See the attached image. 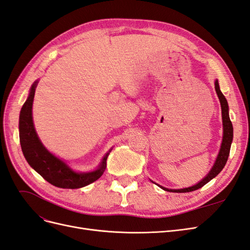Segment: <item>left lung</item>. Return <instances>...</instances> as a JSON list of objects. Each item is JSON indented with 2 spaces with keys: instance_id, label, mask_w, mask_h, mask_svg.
<instances>
[{
  "instance_id": "obj_1",
  "label": "left lung",
  "mask_w": 250,
  "mask_h": 250,
  "mask_svg": "<svg viewBox=\"0 0 250 250\" xmlns=\"http://www.w3.org/2000/svg\"><path fill=\"white\" fill-rule=\"evenodd\" d=\"M215 89H216L217 96L219 98V101H220V105H221L223 138H222L221 147H220V150H219V153L217 155L214 166L211 167L210 171L207 174V176H204V178H202L198 184H196V185H194L192 187H188V188H167L162 187V186L156 184L158 187L162 188L163 190L168 191V192H173V193H187V192H192L195 190H198V188H202L204 185H207L208 181L215 178L218 174L222 171L226 162H228L231 142H232V138H233V128H232V124L230 122L229 115V103H228V100L225 99L224 95L220 90V86H219L218 80H215Z\"/></svg>"
}]
</instances>
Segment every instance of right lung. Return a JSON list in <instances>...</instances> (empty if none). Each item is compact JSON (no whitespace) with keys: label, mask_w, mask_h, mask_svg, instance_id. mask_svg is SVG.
<instances>
[{"label":"right lung","mask_w":250,"mask_h":250,"mask_svg":"<svg viewBox=\"0 0 250 250\" xmlns=\"http://www.w3.org/2000/svg\"><path fill=\"white\" fill-rule=\"evenodd\" d=\"M37 83L39 81L36 80L30 88L29 96L20 112L19 129L22 154L30 167L53 186L62 188H79L88 186L102 176L111 149L103 156L98 168L90 172L75 171L62 160L52 154L42 145L33 124L32 105Z\"/></svg>","instance_id":"1"}]
</instances>
